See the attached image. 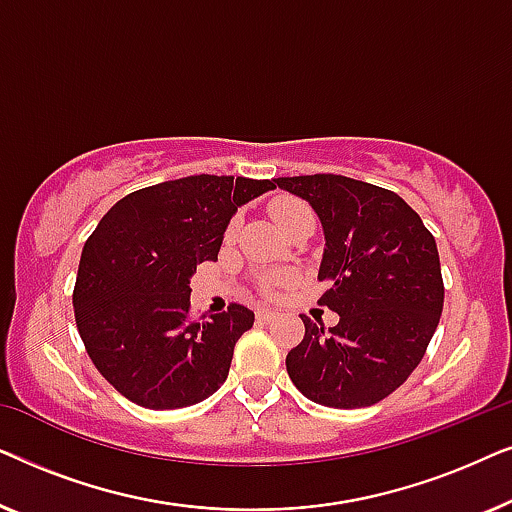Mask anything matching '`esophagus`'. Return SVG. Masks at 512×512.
<instances>
[{
    "instance_id": "esophagus-1",
    "label": "esophagus",
    "mask_w": 512,
    "mask_h": 512,
    "mask_svg": "<svg viewBox=\"0 0 512 512\" xmlns=\"http://www.w3.org/2000/svg\"><path fill=\"white\" fill-rule=\"evenodd\" d=\"M277 314L272 312V310H268V307H258L256 310V319H258V324H270L272 319H275Z\"/></svg>"
}]
</instances>
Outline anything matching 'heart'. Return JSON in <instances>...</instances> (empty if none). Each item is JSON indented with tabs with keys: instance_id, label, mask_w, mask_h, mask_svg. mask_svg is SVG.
<instances>
[{
	"instance_id": "obj_1",
	"label": "heart",
	"mask_w": 512,
	"mask_h": 512,
	"mask_svg": "<svg viewBox=\"0 0 512 512\" xmlns=\"http://www.w3.org/2000/svg\"><path fill=\"white\" fill-rule=\"evenodd\" d=\"M270 214H272V219L277 221V226L282 228V230H284L286 226H291L293 221L303 219V216H312L310 207H307L305 202L296 200V198H277V200L270 205ZM233 233H235V223H230L226 235L233 237Z\"/></svg>"
}]
</instances>
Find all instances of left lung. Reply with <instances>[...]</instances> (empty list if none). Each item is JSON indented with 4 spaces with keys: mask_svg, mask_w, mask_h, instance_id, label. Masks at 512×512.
<instances>
[{
    "mask_svg": "<svg viewBox=\"0 0 512 512\" xmlns=\"http://www.w3.org/2000/svg\"><path fill=\"white\" fill-rule=\"evenodd\" d=\"M307 200L324 228L321 305L333 328L305 324L286 354L300 394L328 408H368L408 380L424 359L443 312L445 286L433 235L401 195L342 174L279 177Z\"/></svg>",
    "mask_w": 512,
    "mask_h": 512,
    "instance_id": "8db88e82",
    "label": "left lung"
}]
</instances>
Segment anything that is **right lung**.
Returning <instances> with one entry per match:
<instances>
[{
	"mask_svg": "<svg viewBox=\"0 0 512 512\" xmlns=\"http://www.w3.org/2000/svg\"><path fill=\"white\" fill-rule=\"evenodd\" d=\"M272 188L270 179L195 174L139 188L102 216L83 244L72 300L86 352L118 394L174 410L226 382L254 312L233 303L191 319V277L216 261L237 207Z\"/></svg>",
	"mask_w": 512,
	"mask_h": 512,
	"instance_id": "obj_1",
	"label": "right lung"
}]
</instances>
